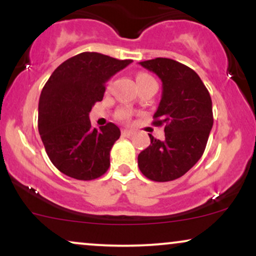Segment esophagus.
Here are the masks:
<instances>
[{
  "instance_id": "esophagus-1",
  "label": "esophagus",
  "mask_w": 256,
  "mask_h": 256,
  "mask_svg": "<svg viewBox=\"0 0 256 256\" xmlns=\"http://www.w3.org/2000/svg\"><path fill=\"white\" fill-rule=\"evenodd\" d=\"M122 134L124 137H131L132 134H134V131H130V130H122Z\"/></svg>"
}]
</instances>
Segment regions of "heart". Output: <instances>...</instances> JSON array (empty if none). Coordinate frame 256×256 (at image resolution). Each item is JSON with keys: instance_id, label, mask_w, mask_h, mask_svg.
Segmentation results:
<instances>
[{"instance_id": "1", "label": "heart", "mask_w": 256, "mask_h": 256, "mask_svg": "<svg viewBox=\"0 0 256 256\" xmlns=\"http://www.w3.org/2000/svg\"><path fill=\"white\" fill-rule=\"evenodd\" d=\"M146 79H152V77L149 74H146V73H138L137 77H136V82L137 83H140V82L146 80ZM116 118H118V120H120V122H128L131 118V113L128 110H119Z\"/></svg>"}]
</instances>
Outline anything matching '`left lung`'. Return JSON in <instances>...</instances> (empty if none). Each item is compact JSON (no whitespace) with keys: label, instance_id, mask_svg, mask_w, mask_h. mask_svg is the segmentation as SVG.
I'll return each instance as SVG.
<instances>
[{"label":"left lung","instance_id":"1","mask_svg":"<svg viewBox=\"0 0 256 256\" xmlns=\"http://www.w3.org/2000/svg\"><path fill=\"white\" fill-rule=\"evenodd\" d=\"M162 82V96L155 112V126L165 125V140L150 137L138 155V167L154 182L180 178L200 160L213 126L212 100L198 74L166 58L140 62Z\"/></svg>","mask_w":256,"mask_h":256}]
</instances>
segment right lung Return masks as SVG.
<instances>
[{
    "label": "right lung",
    "instance_id": "add662e5",
    "mask_svg": "<svg viewBox=\"0 0 256 256\" xmlns=\"http://www.w3.org/2000/svg\"><path fill=\"white\" fill-rule=\"evenodd\" d=\"M132 60L85 52L52 72L38 104V131L49 158L60 172L92 180L110 168V152L120 137L116 125L91 128L89 113L102 101L106 82Z\"/></svg>",
    "mask_w": 256,
    "mask_h": 256
}]
</instances>
